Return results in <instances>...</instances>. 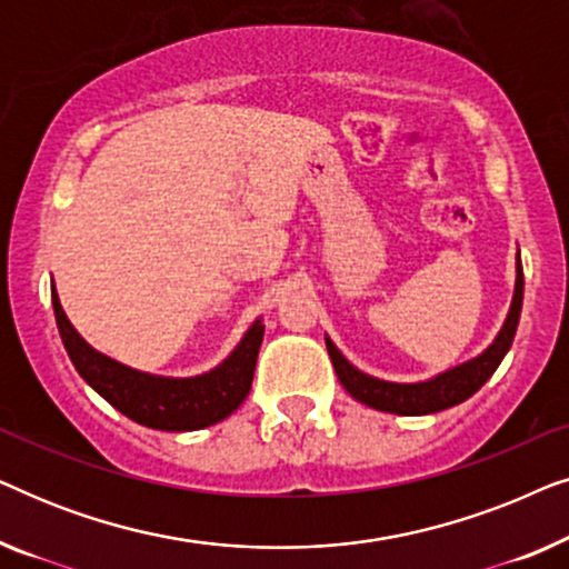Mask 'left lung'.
I'll use <instances>...</instances> for the list:
<instances>
[{"label": "left lung", "instance_id": "8db88e82", "mask_svg": "<svg viewBox=\"0 0 569 569\" xmlns=\"http://www.w3.org/2000/svg\"><path fill=\"white\" fill-rule=\"evenodd\" d=\"M520 308H523V267H520V253H518V277H516V295H512V306L505 321L502 331L497 333V339L489 345L485 352L473 360L458 365L453 370L440 372L422 383H388V380H378L372 376H365L362 370H357L355 365L345 360V355L333 347V341L326 337V349L337 370L339 383L347 388V393L352 399L362 401L365 407H372L378 411H391V415L403 417H419V415H435L448 407H456L479 391L481 386L492 378V372L500 368L502 357L508 355V349L516 339V329L520 321Z\"/></svg>", "mask_w": 569, "mask_h": 569}]
</instances>
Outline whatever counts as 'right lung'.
<instances>
[{
  "instance_id": "1",
  "label": "right lung",
  "mask_w": 569,
  "mask_h": 569,
  "mask_svg": "<svg viewBox=\"0 0 569 569\" xmlns=\"http://www.w3.org/2000/svg\"><path fill=\"white\" fill-rule=\"evenodd\" d=\"M53 316L77 372L123 417L166 432L201 430L230 417L251 391L256 357L263 339V323L256 321L228 360L197 378H160L131 370L100 355L84 341L61 310L57 290L51 292Z\"/></svg>"
}]
</instances>
